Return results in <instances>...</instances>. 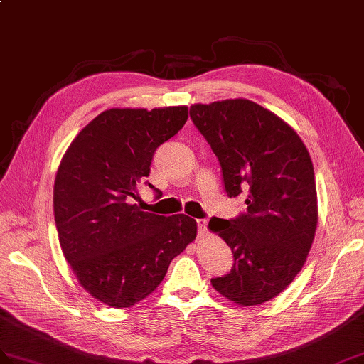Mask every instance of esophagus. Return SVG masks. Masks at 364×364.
<instances>
[{"label": "esophagus", "instance_id": "esophagus-1", "mask_svg": "<svg viewBox=\"0 0 364 364\" xmlns=\"http://www.w3.org/2000/svg\"><path fill=\"white\" fill-rule=\"evenodd\" d=\"M197 226H198L200 237H203V235L208 234V222L206 220H197Z\"/></svg>", "mask_w": 364, "mask_h": 364}]
</instances>
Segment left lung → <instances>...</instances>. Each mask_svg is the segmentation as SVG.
<instances>
[{
	"mask_svg": "<svg viewBox=\"0 0 364 364\" xmlns=\"http://www.w3.org/2000/svg\"><path fill=\"white\" fill-rule=\"evenodd\" d=\"M189 114L218 158L228 197L247 193V213L210 218V231L234 255L231 273L210 284L239 306L264 304L293 282L315 239L318 198L309 150L289 124L248 99L193 104Z\"/></svg>",
	"mask_w": 364,
	"mask_h": 364,
	"instance_id": "8db88e82",
	"label": "left lung"
}]
</instances>
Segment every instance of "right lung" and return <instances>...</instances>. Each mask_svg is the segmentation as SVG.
<instances>
[{
  "mask_svg": "<svg viewBox=\"0 0 364 364\" xmlns=\"http://www.w3.org/2000/svg\"><path fill=\"white\" fill-rule=\"evenodd\" d=\"M186 121L184 105L107 109L74 138L58 166L54 217L63 256L83 289L109 307L147 298L196 239L193 218L144 213L132 203L156 149Z\"/></svg>",
  "mask_w": 364,
  "mask_h": 364,
  "instance_id": "add662e5",
  "label": "right lung"
}]
</instances>
